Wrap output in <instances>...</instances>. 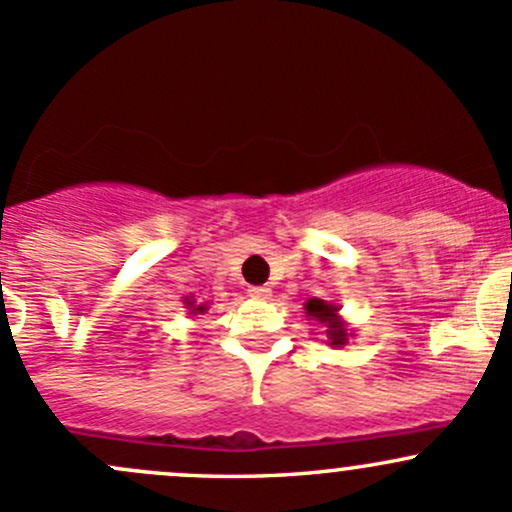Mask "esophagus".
<instances>
[{
  "mask_svg": "<svg viewBox=\"0 0 512 512\" xmlns=\"http://www.w3.org/2000/svg\"><path fill=\"white\" fill-rule=\"evenodd\" d=\"M247 297H252V299H270V289H267V287H250V289H247Z\"/></svg>",
  "mask_w": 512,
  "mask_h": 512,
  "instance_id": "esophagus-1",
  "label": "esophagus"
}]
</instances>
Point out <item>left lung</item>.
Segmentation results:
<instances>
[{
	"label": "left lung",
	"instance_id": "left-lung-1",
	"mask_svg": "<svg viewBox=\"0 0 512 512\" xmlns=\"http://www.w3.org/2000/svg\"><path fill=\"white\" fill-rule=\"evenodd\" d=\"M306 314L319 319L321 324L328 326V338H331V346H343L346 343V328L341 326V321L336 319V309L331 304L321 299H309L306 304Z\"/></svg>",
	"mask_w": 512,
	"mask_h": 512
}]
</instances>
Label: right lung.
Instances as JSON below:
<instances>
[{
	"instance_id": "right-lung-1",
	"label": "right lung",
	"mask_w": 512,
	"mask_h": 512,
	"mask_svg": "<svg viewBox=\"0 0 512 512\" xmlns=\"http://www.w3.org/2000/svg\"><path fill=\"white\" fill-rule=\"evenodd\" d=\"M188 304H191V301H188ZM196 311H203V306H198V309Z\"/></svg>"
}]
</instances>
